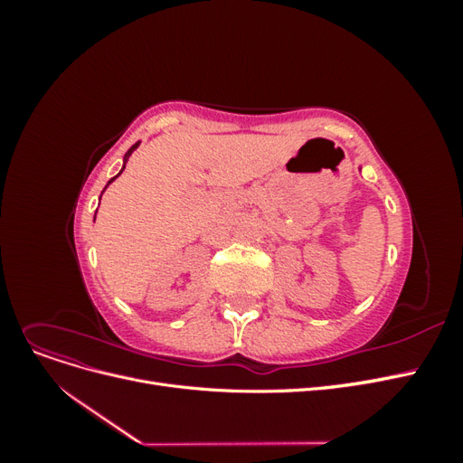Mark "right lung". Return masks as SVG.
Segmentation results:
<instances>
[{
	"label": "right lung",
	"mask_w": 463,
	"mask_h": 463,
	"mask_svg": "<svg viewBox=\"0 0 463 463\" xmlns=\"http://www.w3.org/2000/svg\"><path fill=\"white\" fill-rule=\"evenodd\" d=\"M137 146H138V143H135V145H133V146H131V148H129V150H128V152H125V158H123V170H125V162H128V158H129V156H131V154H133V150H135V148H137ZM123 170H121V172H123ZM121 172H119V174H118V175H121ZM118 175H116V177H118ZM116 177H111V179H109V181H108V185H109V184H111V181H114V179H116ZM108 185H106V187H108Z\"/></svg>",
	"instance_id": "right-lung-1"
}]
</instances>
